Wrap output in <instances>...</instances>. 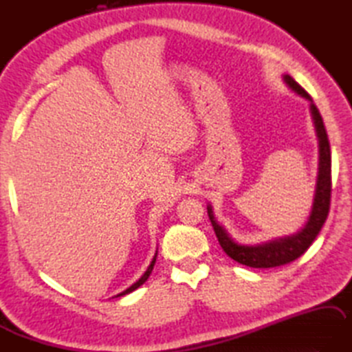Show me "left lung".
<instances>
[{
    "label": "left lung",
    "instance_id": "obj_1",
    "mask_svg": "<svg viewBox=\"0 0 352 352\" xmlns=\"http://www.w3.org/2000/svg\"><path fill=\"white\" fill-rule=\"evenodd\" d=\"M285 81L289 85L294 91L302 95V97L308 98L311 101V113L316 123V131L318 137V146H320V168H318V178H317V189H316V198L314 206H312V212L309 217V221L302 231L291 235V237L278 239L270 243H263V245L255 246H243L237 245L229 235L226 234L219 223L215 221L212 209L208 208V214L212 228L215 231L217 239H219L220 246L223 248L229 257L232 260L239 261L240 265H245L249 267H276L287 265L291 261L297 260L300 255L308 251V248L312 245V241L320 232L323 228L327 217L329 214L331 206V190H332V180H331V146L328 140L327 129H324L323 118L320 112H318L317 106L312 103V98L305 89L298 85V82L289 75H285Z\"/></svg>",
    "mask_w": 352,
    "mask_h": 352
}]
</instances>
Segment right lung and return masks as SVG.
<instances>
[{
  "instance_id": "right-lung-1",
  "label": "right lung",
  "mask_w": 352,
  "mask_h": 352,
  "mask_svg": "<svg viewBox=\"0 0 352 352\" xmlns=\"http://www.w3.org/2000/svg\"><path fill=\"white\" fill-rule=\"evenodd\" d=\"M155 258H157V255H155V257H154V260H152V263L149 265V267H148V271H146L144 274H143V277L142 278H140L138 280V282H135V283H133L131 287H127V289L126 291H123V292H121V294H118V296H115V297H121V296H126V294H129V292H132V291H135L137 289V287H140V286H142L144 282H146V280H148V277L151 276V272H152V270H154V265H155Z\"/></svg>"
}]
</instances>
